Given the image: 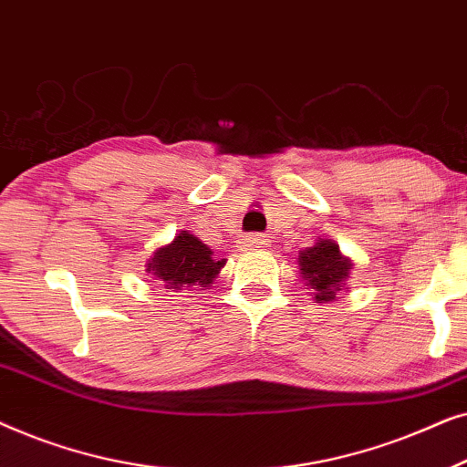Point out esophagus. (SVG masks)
<instances>
[{"label": "esophagus", "mask_w": 467, "mask_h": 467, "mask_svg": "<svg viewBox=\"0 0 467 467\" xmlns=\"http://www.w3.org/2000/svg\"><path fill=\"white\" fill-rule=\"evenodd\" d=\"M265 244H267V238H265V235H261V234L246 235V238H244V246L259 248V246H265Z\"/></svg>", "instance_id": "1"}]
</instances>
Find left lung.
Instances as JSON below:
<instances>
[{"instance_id":"obj_1","label":"left lung","mask_w":467,"mask_h":467,"mask_svg":"<svg viewBox=\"0 0 467 467\" xmlns=\"http://www.w3.org/2000/svg\"><path fill=\"white\" fill-rule=\"evenodd\" d=\"M299 267L312 289L317 302H329L340 291L350 272V261L340 254V248L329 240H318L315 246L299 253Z\"/></svg>"}]
</instances>
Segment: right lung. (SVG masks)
Masks as SVG:
<instances>
[{
	"mask_svg": "<svg viewBox=\"0 0 467 467\" xmlns=\"http://www.w3.org/2000/svg\"><path fill=\"white\" fill-rule=\"evenodd\" d=\"M221 267L223 261H216L206 244H202L195 235L182 232L171 244L159 248L152 254L149 272L155 274L168 289H182L193 285H213Z\"/></svg>",
	"mask_w": 467,
	"mask_h": 467,
	"instance_id": "right-lung-1",
	"label": "right lung"
}]
</instances>
